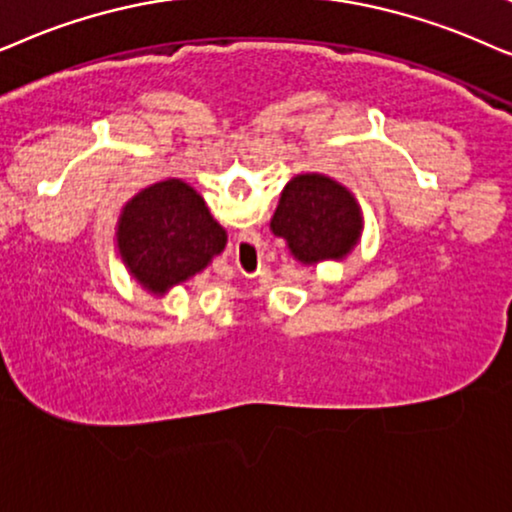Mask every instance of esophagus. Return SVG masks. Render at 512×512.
<instances>
[{"mask_svg":"<svg viewBox=\"0 0 512 512\" xmlns=\"http://www.w3.org/2000/svg\"><path fill=\"white\" fill-rule=\"evenodd\" d=\"M257 245L252 241H238L236 243V255H257Z\"/></svg>","mask_w":512,"mask_h":512,"instance_id":"34e87169","label":"esophagus"}]
</instances>
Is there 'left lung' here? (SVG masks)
<instances>
[{
    "instance_id": "left-lung-1",
    "label": "left lung",
    "mask_w": 512,
    "mask_h": 512,
    "mask_svg": "<svg viewBox=\"0 0 512 512\" xmlns=\"http://www.w3.org/2000/svg\"><path fill=\"white\" fill-rule=\"evenodd\" d=\"M271 231L288 241L299 262L337 260L360 236L358 203L330 177L299 175L283 189Z\"/></svg>"
}]
</instances>
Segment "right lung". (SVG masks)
I'll list each match as a JSON object with an SVG mask.
<instances>
[{"label": "right lung", "mask_w": 512, "mask_h": 512, "mask_svg": "<svg viewBox=\"0 0 512 512\" xmlns=\"http://www.w3.org/2000/svg\"><path fill=\"white\" fill-rule=\"evenodd\" d=\"M117 241L131 274L152 292H166L208 267L227 234L192 187L166 180L126 203Z\"/></svg>", "instance_id": "obj_1"}]
</instances>
